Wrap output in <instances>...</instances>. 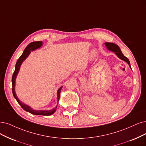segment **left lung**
I'll list each match as a JSON object with an SVG mask.
<instances>
[{
	"mask_svg": "<svg viewBox=\"0 0 146 146\" xmlns=\"http://www.w3.org/2000/svg\"><path fill=\"white\" fill-rule=\"evenodd\" d=\"M105 45L106 47V48H108V50L114 52L115 55L118 58H119L120 59H121V60H123L124 61L126 62L129 66V67L131 68L129 60L127 59V58H126V56H124V55H123V53L121 52V51L120 50V47H118V45L114 44V43H113V42H105Z\"/></svg>",
	"mask_w": 146,
	"mask_h": 146,
	"instance_id": "8db88e82",
	"label": "left lung"
}]
</instances>
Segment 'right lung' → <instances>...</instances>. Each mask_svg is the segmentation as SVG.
I'll use <instances>...</instances> for the list:
<instances>
[{
  "label": "right lung",
  "instance_id": "1",
  "mask_svg": "<svg viewBox=\"0 0 146 146\" xmlns=\"http://www.w3.org/2000/svg\"><path fill=\"white\" fill-rule=\"evenodd\" d=\"M42 46V41H34V42H32L30 44H29L27 46L25 49L24 50L23 54L21 55V56L17 60V62H16L15 64V71L13 74V77H12V84H13V94L14 97V98L16 99V100L17 101L19 105L21 106L22 108L27 111L29 112V113L32 114H34V115H50L53 114L54 112H55L57 108V106H55V108H53V109H51L50 110H35L34 109H32L31 106L29 105H27L23 103H22L17 98V94H15V79L16 78H17V74L19 72L21 64L23 63V61H25V59L28 57L29 55V54L31 53L32 51H34L35 50L38 49V48H40ZM62 87H61L57 91V100H58V102L59 100V98H60V94H61V91L62 89Z\"/></svg>",
  "mask_w": 146,
  "mask_h": 146
}]
</instances>
